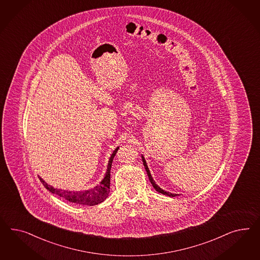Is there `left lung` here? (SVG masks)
<instances>
[{
  "label": "left lung",
  "mask_w": 260,
  "mask_h": 260,
  "mask_svg": "<svg viewBox=\"0 0 260 260\" xmlns=\"http://www.w3.org/2000/svg\"><path fill=\"white\" fill-rule=\"evenodd\" d=\"M142 160H143V164L145 166V169H146V171H147V173H148V176H149V179H150V183H151V185L153 186V188L157 190L158 192H160V193H162V194H165V196H168V197H176L177 194H174V193H171V192H168V191H166L164 189H160V187H158L157 185L155 184V182L154 180L152 179V177H151V174L150 173V170H149V168H148V166H147V163H146V161H145V158L142 156Z\"/></svg>",
  "instance_id": "left-lung-1"
}]
</instances>
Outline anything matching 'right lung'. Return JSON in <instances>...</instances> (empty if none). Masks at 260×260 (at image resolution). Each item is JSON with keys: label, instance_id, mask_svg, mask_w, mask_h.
I'll return each instance as SVG.
<instances>
[{"label": "right lung", "instance_id": "obj_1", "mask_svg": "<svg viewBox=\"0 0 260 260\" xmlns=\"http://www.w3.org/2000/svg\"><path fill=\"white\" fill-rule=\"evenodd\" d=\"M119 148L113 151L111 154L108 164V170L106 173V176L103 179L99 186H96L94 189H88L85 191H69V190H63V189H54L53 187L47 185L46 182L44 181L41 177H39L40 180L43 183V185L46 187V189H48L51 193H55L58 197H63L66 200L76 203V204L88 205V206H93V205L99 204L103 202L110 192V169H111V164L112 160L115 156Z\"/></svg>", "mask_w": 260, "mask_h": 260}]
</instances>
